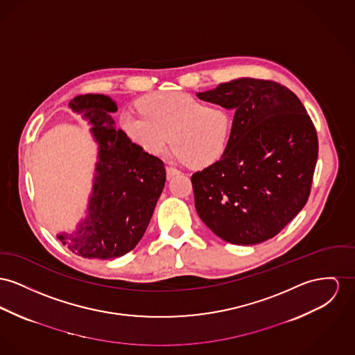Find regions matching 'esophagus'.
I'll use <instances>...</instances> for the list:
<instances>
[{
  "label": "esophagus",
  "instance_id": "obj_1",
  "mask_svg": "<svg viewBox=\"0 0 355 355\" xmlns=\"http://www.w3.org/2000/svg\"><path fill=\"white\" fill-rule=\"evenodd\" d=\"M166 178L168 179H171V178H173L175 175H179V171L176 169V168H172V166H166Z\"/></svg>",
  "mask_w": 355,
  "mask_h": 355
}]
</instances>
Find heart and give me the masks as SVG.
Returning a JSON list of instances; mask_svg holds the SVG:
<instances>
[{
  "mask_svg": "<svg viewBox=\"0 0 355 355\" xmlns=\"http://www.w3.org/2000/svg\"><path fill=\"white\" fill-rule=\"evenodd\" d=\"M137 106L140 113L119 116V128L145 153L160 156L171 141L173 157L192 168L211 166L223 155L232 119L222 106L180 92L146 95Z\"/></svg>",
  "mask_w": 355,
  "mask_h": 355,
  "instance_id": "b5f03b06",
  "label": "heart"
}]
</instances>
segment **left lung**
Segmentation results:
<instances>
[{
  "instance_id": "left-lung-1",
  "label": "left lung",
  "mask_w": 355,
  "mask_h": 355,
  "mask_svg": "<svg viewBox=\"0 0 355 355\" xmlns=\"http://www.w3.org/2000/svg\"><path fill=\"white\" fill-rule=\"evenodd\" d=\"M198 96L234 110L222 157L191 176L198 215L234 245L277 236L311 192L319 145L306 107L283 85L253 78Z\"/></svg>"
}]
</instances>
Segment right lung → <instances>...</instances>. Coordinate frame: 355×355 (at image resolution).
I'll return each instance as SVG.
<instances>
[{"instance_id":"add662e5","label":"right lung","mask_w":355,"mask_h":355,"mask_svg":"<svg viewBox=\"0 0 355 355\" xmlns=\"http://www.w3.org/2000/svg\"><path fill=\"white\" fill-rule=\"evenodd\" d=\"M69 106L93 126L99 152L89 213L76 232L58 238L80 257L114 260L144 236L164 189V163L114 128L117 105L107 95H78Z\"/></svg>"}]
</instances>
